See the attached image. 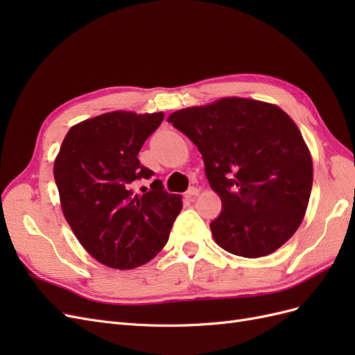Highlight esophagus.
<instances>
[{
    "label": "esophagus",
    "instance_id": "1",
    "mask_svg": "<svg viewBox=\"0 0 355 355\" xmlns=\"http://www.w3.org/2000/svg\"><path fill=\"white\" fill-rule=\"evenodd\" d=\"M200 194V189L198 188H189L187 192H185V198H194V197H197Z\"/></svg>",
    "mask_w": 355,
    "mask_h": 355
}]
</instances>
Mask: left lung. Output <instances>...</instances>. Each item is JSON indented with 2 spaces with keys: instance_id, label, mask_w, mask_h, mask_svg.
<instances>
[{
  "instance_id": "obj_1",
  "label": "left lung",
  "mask_w": 355,
  "mask_h": 355,
  "mask_svg": "<svg viewBox=\"0 0 355 355\" xmlns=\"http://www.w3.org/2000/svg\"><path fill=\"white\" fill-rule=\"evenodd\" d=\"M202 155L223 210L210 223L214 241L243 257L271 254L302 223L313 188V158L280 106L222 98L170 114Z\"/></svg>"
}]
</instances>
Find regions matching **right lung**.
Wrapping results in <instances>:
<instances>
[{"label": "right lung", "mask_w": 355, "mask_h": 355, "mask_svg": "<svg viewBox=\"0 0 355 355\" xmlns=\"http://www.w3.org/2000/svg\"><path fill=\"white\" fill-rule=\"evenodd\" d=\"M164 112L112 111L69 128L55 158L63 216L80 244L114 270H133L163 249L182 197L167 194L163 182L136 194L133 182L154 171L137 155Z\"/></svg>", "instance_id": "add662e5"}]
</instances>
